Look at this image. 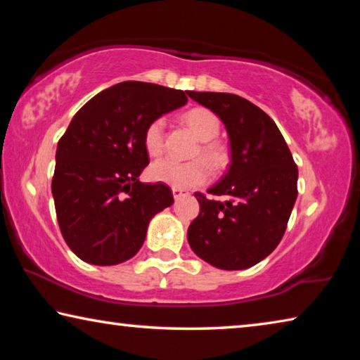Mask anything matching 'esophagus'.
Segmentation results:
<instances>
[{
  "label": "esophagus",
  "mask_w": 360,
  "mask_h": 360,
  "mask_svg": "<svg viewBox=\"0 0 360 360\" xmlns=\"http://www.w3.org/2000/svg\"><path fill=\"white\" fill-rule=\"evenodd\" d=\"M184 195H187V192L186 191H182V188H176V187H173V197L178 200V198H181V197H184Z\"/></svg>",
  "instance_id": "esophagus-1"
}]
</instances>
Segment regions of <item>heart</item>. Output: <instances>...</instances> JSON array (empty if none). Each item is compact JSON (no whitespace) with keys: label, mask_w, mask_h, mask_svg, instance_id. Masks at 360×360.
Segmentation results:
<instances>
[{"label":"heart","mask_w":360,"mask_h":360,"mask_svg":"<svg viewBox=\"0 0 360 360\" xmlns=\"http://www.w3.org/2000/svg\"><path fill=\"white\" fill-rule=\"evenodd\" d=\"M184 122L197 138L202 141L195 152V157H205L212 167L222 168L229 162V149L224 143L217 141L221 122L217 115L205 108H193L184 114ZM144 149L150 157H158L165 150V119L150 120L143 135ZM211 174L210 165L203 158L192 162H178L173 158H163L152 163L149 168L150 179L176 188L197 187L208 181Z\"/></svg>","instance_id":"b5f03b06"}]
</instances>
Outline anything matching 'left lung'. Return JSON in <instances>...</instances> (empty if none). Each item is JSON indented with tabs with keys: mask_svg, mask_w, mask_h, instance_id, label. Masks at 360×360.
<instances>
[{
	"mask_svg": "<svg viewBox=\"0 0 360 360\" xmlns=\"http://www.w3.org/2000/svg\"><path fill=\"white\" fill-rule=\"evenodd\" d=\"M224 122L230 138L227 174L208 193L195 192L200 214L187 230L192 251L222 270H245L281 241L297 200L298 169L270 115L233 94L188 92Z\"/></svg>",
	"mask_w": 360,
	"mask_h": 360,
	"instance_id": "obj_1",
	"label": "left lung"
}]
</instances>
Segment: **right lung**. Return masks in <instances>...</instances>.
<instances>
[{
	"mask_svg": "<svg viewBox=\"0 0 360 360\" xmlns=\"http://www.w3.org/2000/svg\"><path fill=\"white\" fill-rule=\"evenodd\" d=\"M188 92L127 81L95 95L60 138L52 178L66 245L94 265H117L141 249L152 217L173 205L167 184H144L143 135L150 120L187 103Z\"/></svg>",
	"mask_w": 360,
	"mask_h": 360,
	"instance_id": "right-lung-1",
	"label": "right lung"
}]
</instances>
